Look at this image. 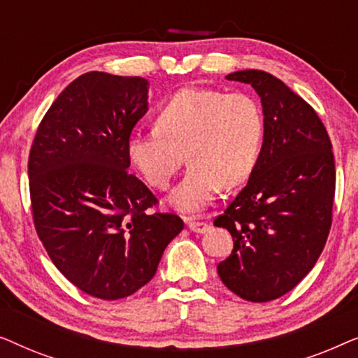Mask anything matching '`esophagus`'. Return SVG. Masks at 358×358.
Segmentation results:
<instances>
[{
	"instance_id": "obj_1",
	"label": "esophagus",
	"mask_w": 358,
	"mask_h": 358,
	"mask_svg": "<svg viewBox=\"0 0 358 358\" xmlns=\"http://www.w3.org/2000/svg\"><path fill=\"white\" fill-rule=\"evenodd\" d=\"M187 227H189V229L190 231H194V233H205V231H208V223H205V222H199V220H187Z\"/></svg>"
}]
</instances>
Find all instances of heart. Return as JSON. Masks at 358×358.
Segmentation results:
<instances>
[{
	"mask_svg": "<svg viewBox=\"0 0 358 358\" xmlns=\"http://www.w3.org/2000/svg\"><path fill=\"white\" fill-rule=\"evenodd\" d=\"M262 135V112L254 97L184 87L161 104L155 129L131 134L129 156L156 189H168L187 158L192 166L171 200L194 212L212 202L222 185L233 189L246 182Z\"/></svg>",
	"mask_w": 358,
	"mask_h": 358,
	"instance_id": "b5f03b06",
	"label": "heart"
}]
</instances>
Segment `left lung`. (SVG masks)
<instances>
[{
	"label": "left lung",
	"mask_w": 358,
	"mask_h": 358,
	"mask_svg": "<svg viewBox=\"0 0 358 358\" xmlns=\"http://www.w3.org/2000/svg\"><path fill=\"white\" fill-rule=\"evenodd\" d=\"M261 97L264 141L248 184L215 218L231 233L233 251L218 264L222 282L243 300L285 295L315 267L332 223L336 166L315 109L261 70L234 71Z\"/></svg>",
	"instance_id": "left-lung-1"
}]
</instances>
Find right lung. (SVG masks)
Wrapping results in <instances>:
<instances>
[{
	"mask_svg": "<svg viewBox=\"0 0 358 358\" xmlns=\"http://www.w3.org/2000/svg\"><path fill=\"white\" fill-rule=\"evenodd\" d=\"M148 110V81L90 71L43 115L29 155L36 231L55 267L87 295L119 300L155 277L182 231L130 174L129 140Z\"/></svg>",
	"mask_w": 358,
	"mask_h": 358,
	"instance_id": "1",
	"label": "right lung"
}]
</instances>
